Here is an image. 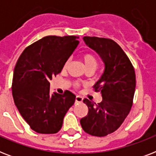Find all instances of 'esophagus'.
Segmentation results:
<instances>
[{
  "label": "esophagus",
  "mask_w": 156,
  "mask_h": 156,
  "mask_svg": "<svg viewBox=\"0 0 156 156\" xmlns=\"http://www.w3.org/2000/svg\"><path fill=\"white\" fill-rule=\"evenodd\" d=\"M83 97H81L79 95H77L75 98V103H82L83 102Z\"/></svg>",
  "instance_id": "esophagus-1"
}]
</instances>
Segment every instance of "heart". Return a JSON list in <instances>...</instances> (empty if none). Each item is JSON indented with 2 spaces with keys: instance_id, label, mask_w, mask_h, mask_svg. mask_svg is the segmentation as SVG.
<instances>
[{
  "instance_id": "1",
  "label": "heart",
  "mask_w": 156,
  "mask_h": 156,
  "mask_svg": "<svg viewBox=\"0 0 156 156\" xmlns=\"http://www.w3.org/2000/svg\"><path fill=\"white\" fill-rule=\"evenodd\" d=\"M82 59H83V62H84V65L86 66V69H96L98 67V65H99V61H98L97 57L94 55V54L90 53V52H85V53L83 54L82 56ZM69 64V61H67L64 65V68L66 69L67 67ZM73 86L74 87H78V83H73Z\"/></svg>"
}]
</instances>
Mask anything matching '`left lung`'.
Returning a JSON list of instances; mask_svg holds the SVG:
<instances>
[{"label":"left lung","instance_id":"1","mask_svg":"<svg viewBox=\"0 0 156 156\" xmlns=\"http://www.w3.org/2000/svg\"><path fill=\"white\" fill-rule=\"evenodd\" d=\"M87 45L99 53L104 71L93 88L100 92L103 100L95 104L87 99V115L80 120L86 133L104 137L116 131L123 123L133 105L135 90V71L120 45L111 39L84 36Z\"/></svg>","mask_w":156,"mask_h":156}]
</instances>
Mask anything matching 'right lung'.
I'll list each match as a JSON object with an SVG mask.
<instances>
[{"mask_svg":"<svg viewBox=\"0 0 156 156\" xmlns=\"http://www.w3.org/2000/svg\"><path fill=\"white\" fill-rule=\"evenodd\" d=\"M78 36L48 35L27 47L13 71L12 94L17 108L39 133H56L75 101L69 90L50 94V81L60 73L79 44Z\"/></svg>","mask_w":156,"mask_h":156,"instance_id":"1","label":"right lung"}]
</instances>
